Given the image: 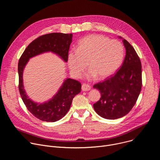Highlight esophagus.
<instances>
[{
    "label": "esophagus",
    "instance_id": "esophagus-1",
    "mask_svg": "<svg viewBox=\"0 0 160 160\" xmlns=\"http://www.w3.org/2000/svg\"><path fill=\"white\" fill-rule=\"evenodd\" d=\"M91 89V87L90 85H88V84H85V83H83L82 85V90L83 91H88Z\"/></svg>",
    "mask_w": 160,
    "mask_h": 160
}]
</instances>
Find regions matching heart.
I'll list each match as a JSON object with an SVG mask.
<instances>
[{
	"instance_id": "b5f03b06",
	"label": "heart",
	"mask_w": 160,
	"mask_h": 160,
	"mask_svg": "<svg viewBox=\"0 0 160 160\" xmlns=\"http://www.w3.org/2000/svg\"><path fill=\"white\" fill-rule=\"evenodd\" d=\"M124 56L122 43L117 40H109L102 35L92 34L82 38L76 51L68 54V65L72 74L80 78L87 67L88 77L106 78L115 73L120 66Z\"/></svg>"
}]
</instances>
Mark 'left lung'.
I'll return each mask as SVG.
<instances>
[{"label": "left lung", "mask_w": 160, "mask_h": 160, "mask_svg": "<svg viewBox=\"0 0 160 160\" xmlns=\"http://www.w3.org/2000/svg\"><path fill=\"white\" fill-rule=\"evenodd\" d=\"M123 42L126 55L120 69L114 75L93 86L101 94L100 99L94 104V109L106 119L115 120L126 115L135 105L141 90L140 58L128 41L123 39Z\"/></svg>", "instance_id": "obj_1"}]
</instances>
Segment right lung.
Wrapping results in <instances>:
<instances>
[{
  "label": "right lung",
  "instance_id": "obj_1",
  "mask_svg": "<svg viewBox=\"0 0 160 160\" xmlns=\"http://www.w3.org/2000/svg\"><path fill=\"white\" fill-rule=\"evenodd\" d=\"M72 37V33H51L40 36L28 45L19 58L18 70V88L21 97L28 110L42 121L54 122L64 117L70 108L73 98L80 92L81 83L73 79L67 78L51 100L38 104L27 96L22 83V72L30 58L43 52H54L67 62Z\"/></svg>",
  "mask_w": 160,
  "mask_h": 160
}]
</instances>
